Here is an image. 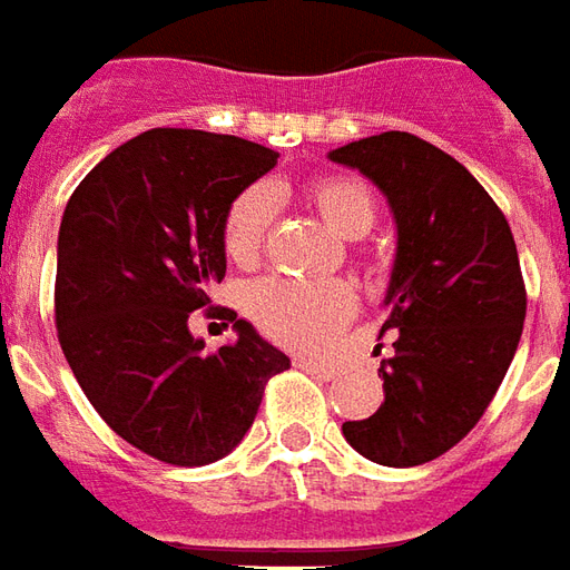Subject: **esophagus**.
Masks as SVG:
<instances>
[{"label": "esophagus", "mask_w": 570, "mask_h": 570, "mask_svg": "<svg viewBox=\"0 0 570 570\" xmlns=\"http://www.w3.org/2000/svg\"><path fill=\"white\" fill-rule=\"evenodd\" d=\"M296 367L305 370V373H312V376H317V380H333V376H336V367H333V364L314 361V357H298Z\"/></svg>", "instance_id": "obj_1"}]
</instances>
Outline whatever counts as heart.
I'll return each instance as SVG.
<instances>
[{
    "instance_id": "1",
    "label": "heart",
    "mask_w": 570,
    "mask_h": 570,
    "mask_svg": "<svg viewBox=\"0 0 570 570\" xmlns=\"http://www.w3.org/2000/svg\"><path fill=\"white\" fill-rule=\"evenodd\" d=\"M302 200L342 240H357L376 225V197L357 175H321L302 188ZM274 222V194L265 185L240 190L222 222V249L230 265L253 268ZM357 262L367 274L385 272V258L364 249ZM357 312V293L345 281L265 277L246 289V314L258 333L296 352H317Z\"/></svg>"
}]
</instances>
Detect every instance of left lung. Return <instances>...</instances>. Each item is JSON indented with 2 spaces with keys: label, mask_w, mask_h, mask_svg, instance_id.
I'll return each instance as SVG.
<instances>
[{
  "label": "left lung",
  "mask_w": 570,
  "mask_h": 570,
  "mask_svg": "<svg viewBox=\"0 0 570 570\" xmlns=\"http://www.w3.org/2000/svg\"><path fill=\"white\" fill-rule=\"evenodd\" d=\"M330 160L367 175L397 222L385 401L342 435L373 463L423 465L475 429L515 357L528 308L519 249L463 163L416 135H370Z\"/></svg>",
  "instance_id": "left-lung-1"
}]
</instances>
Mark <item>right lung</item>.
I'll return each mask as SVG.
<instances>
[{
	"mask_svg": "<svg viewBox=\"0 0 570 570\" xmlns=\"http://www.w3.org/2000/svg\"><path fill=\"white\" fill-rule=\"evenodd\" d=\"M281 154L234 135L150 129L73 190L58 234L55 326L63 357L122 441L169 465H206L244 441L289 357L228 308L238 342L203 353L187 321L225 277L230 200Z\"/></svg>",
	"mask_w": 570,
	"mask_h": 570,
	"instance_id": "1",
	"label": "right lung"
}]
</instances>
